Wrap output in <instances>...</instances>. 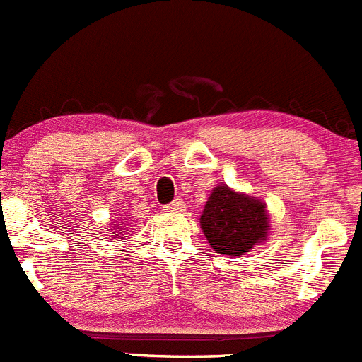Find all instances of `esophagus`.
I'll return each mask as SVG.
<instances>
[{
  "label": "esophagus",
  "mask_w": 362,
  "mask_h": 362,
  "mask_svg": "<svg viewBox=\"0 0 362 362\" xmlns=\"http://www.w3.org/2000/svg\"><path fill=\"white\" fill-rule=\"evenodd\" d=\"M185 209V204L182 198H177V200H173L171 204H168L164 207L165 212H182Z\"/></svg>",
  "instance_id": "obj_1"
}]
</instances>
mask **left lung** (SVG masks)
Instances as JSON below:
<instances>
[{
    "mask_svg": "<svg viewBox=\"0 0 362 362\" xmlns=\"http://www.w3.org/2000/svg\"><path fill=\"white\" fill-rule=\"evenodd\" d=\"M202 228L218 253L245 255L268 235V216L262 202L218 185L200 218Z\"/></svg>",
    "mask_w": 362,
    "mask_h": 362,
    "instance_id": "obj_1",
    "label": "left lung"
}]
</instances>
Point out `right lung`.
<instances>
[{"label":"right lung","instance_id":"obj_1","mask_svg":"<svg viewBox=\"0 0 362 362\" xmlns=\"http://www.w3.org/2000/svg\"><path fill=\"white\" fill-rule=\"evenodd\" d=\"M116 234H117V232H116ZM119 239H121V238H119Z\"/></svg>","mask_w":362,"mask_h":362}]
</instances>
